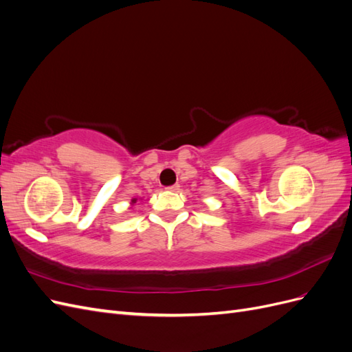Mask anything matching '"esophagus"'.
Returning <instances> with one entry per match:
<instances>
[{"label": "esophagus", "mask_w": 352, "mask_h": 352, "mask_svg": "<svg viewBox=\"0 0 352 352\" xmlns=\"http://www.w3.org/2000/svg\"><path fill=\"white\" fill-rule=\"evenodd\" d=\"M179 188H180L179 185H172V186H167L166 189H167V190H172V192H177Z\"/></svg>", "instance_id": "obj_1"}]
</instances>
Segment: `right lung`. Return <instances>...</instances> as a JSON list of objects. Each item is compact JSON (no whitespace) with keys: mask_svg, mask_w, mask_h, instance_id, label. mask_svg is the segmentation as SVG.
<instances>
[{"mask_svg":"<svg viewBox=\"0 0 352 352\" xmlns=\"http://www.w3.org/2000/svg\"><path fill=\"white\" fill-rule=\"evenodd\" d=\"M135 202H136V198H133V199H132V201H131V204H132V206H133V204H135Z\"/></svg>","mask_w":352,"mask_h":352,"instance_id":"obj_1","label":"right lung"}]
</instances>
